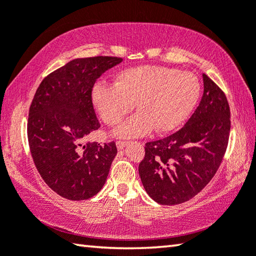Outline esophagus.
Segmentation results:
<instances>
[{"mask_svg":"<svg viewBox=\"0 0 256 256\" xmlns=\"http://www.w3.org/2000/svg\"><path fill=\"white\" fill-rule=\"evenodd\" d=\"M125 146H126V141H116V146H118V150H122Z\"/></svg>","mask_w":256,"mask_h":256,"instance_id":"34e87169","label":"esophagus"}]
</instances>
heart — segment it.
<instances>
[{
	"label": "heart",
	"instance_id": "heart-1",
	"mask_svg": "<svg viewBox=\"0 0 256 256\" xmlns=\"http://www.w3.org/2000/svg\"><path fill=\"white\" fill-rule=\"evenodd\" d=\"M200 84L193 73L174 68L142 66L118 72L114 84L100 82L92 102L104 123L118 125L136 104L138 112L115 130L120 138L142 136L156 128L170 132L184 122L196 106Z\"/></svg>",
	"mask_w": 256,
	"mask_h": 256
}]
</instances>
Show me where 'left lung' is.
<instances>
[{
    "label": "left lung",
    "mask_w": 256,
    "mask_h": 256,
    "mask_svg": "<svg viewBox=\"0 0 256 256\" xmlns=\"http://www.w3.org/2000/svg\"><path fill=\"white\" fill-rule=\"evenodd\" d=\"M203 86L201 102L184 126L146 144L138 174L146 193L160 204H180L196 196L216 175L226 152L230 133L227 97L206 74Z\"/></svg>",
    "instance_id": "1"
}]
</instances>
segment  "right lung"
Here are the masks:
<instances>
[{
  "label": "right lung",
  "instance_id": "right-lung-1",
  "mask_svg": "<svg viewBox=\"0 0 256 256\" xmlns=\"http://www.w3.org/2000/svg\"><path fill=\"white\" fill-rule=\"evenodd\" d=\"M123 58H76L50 73L29 108L27 134L34 166L62 198L81 201L102 188L118 148L114 141L86 142L100 128L92 104L94 82Z\"/></svg>",
  "mask_w": 256,
  "mask_h": 256
}]
</instances>
